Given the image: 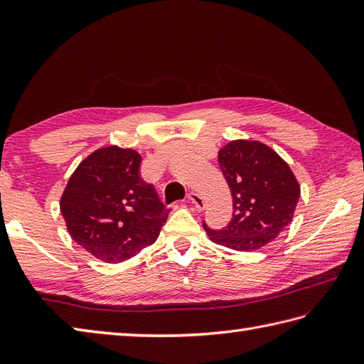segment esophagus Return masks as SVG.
<instances>
[{
	"mask_svg": "<svg viewBox=\"0 0 364 364\" xmlns=\"http://www.w3.org/2000/svg\"><path fill=\"white\" fill-rule=\"evenodd\" d=\"M188 200H189V202H191L192 205H196L197 210H203L205 202H203V198L197 194V192H189V194H188Z\"/></svg>",
	"mask_w": 364,
	"mask_h": 364,
	"instance_id": "1",
	"label": "esophagus"
}]
</instances>
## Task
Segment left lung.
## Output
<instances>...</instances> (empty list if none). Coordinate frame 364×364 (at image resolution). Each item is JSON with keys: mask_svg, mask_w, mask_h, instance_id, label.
I'll return each mask as SVG.
<instances>
[{"mask_svg": "<svg viewBox=\"0 0 364 364\" xmlns=\"http://www.w3.org/2000/svg\"><path fill=\"white\" fill-rule=\"evenodd\" d=\"M219 166L233 197V215L222 230L208 236L228 249L258 250L282 233L292 220L300 186L289 166L257 141H233L219 151Z\"/></svg>", "mask_w": 364, "mask_h": 364, "instance_id": "left-lung-1", "label": "left lung"}]
</instances>
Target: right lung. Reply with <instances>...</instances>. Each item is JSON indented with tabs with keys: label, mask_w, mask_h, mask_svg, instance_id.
Returning <instances> with one entry per match:
<instances>
[{
	"label": "right lung",
	"mask_w": 364,
	"mask_h": 364,
	"mask_svg": "<svg viewBox=\"0 0 364 364\" xmlns=\"http://www.w3.org/2000/svg\"><path fill=\"white\" fill-rule=\"evenodd\" d=\"M141 154L120 146L94 151L76 167L60 198L72 239L95 258L125 261L151 245L168 211L141 176Z\"/></svg>",
	"instance_id": "1"
}]
</instances>
